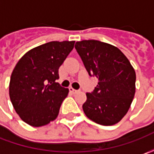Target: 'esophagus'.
Listing matches in <instances>:
<instances>
[{"label": "esophagus", "instance_id": "obj_1", "mask_svg": "<svg viewBox=\"0 0 154 154\" xmlns=\"http://www.w3.org/2000/svg\"><path fill=\"white\" fill-rule=\"evenodd\" d=\"M69 92H73V93H76V92H79V90H75L73 87H70V88H69Z\"/></svg>", "mask_w": 154, "mask_h": 154}]
</instances>
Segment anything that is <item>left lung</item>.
Listing matches in <instances>:
<instances>
[{
	"label": "left lung",
	"instance_id": "8db88e82",
	"mask_svg": "<svg viewBox=\"0 0 154 154\" xmlns=\"http://www.w3.org/2000/svg\"><path fill=\"white\" fill-rule=\"evenodd\" d=\"M75 49L90 76L98 80L94 91L86 93L82 108L96 123L109 126L127 114L135 93V71L118 48L98 40L76 42Z\"/></svg>",
	"mask_w": 154,
	"mask_h": 154
}]
</instances>
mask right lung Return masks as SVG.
Instances as JSON below:
<instances>
[{"label": "right lung", "mask_w": 154, "mask_h": 154, "mask_svg": "<svg viewBox=\"0 0 154 154\" xmlns=\"http://www.w3.org/2000/svg\"><path fill=\"white\" fill-rule=\"evenodd\" d=\"M74 45V41L49 42L32 49L17 62L9 96L15 111L27 124L42 127L57 117L69 92L56 82L58 69Z\"/></svg>", "instance_id": "right-lung-1"}]
</instances>
